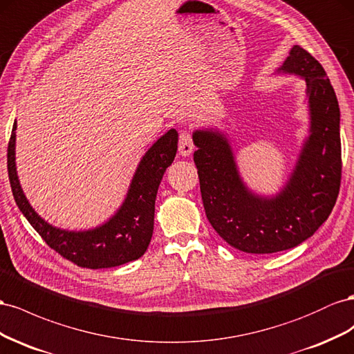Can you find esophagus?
Returning <instances> with one entry per match:
<instances>
[{
	"label": "esophagus",
	"mask_w": 354,
	"mask_h": 354,
	"mask_svg": "<svg viewBox=\"0 0 354 354\" xmlns=\"http://www.w3.org/2000/svg\"><path fill=\"white\" fill-rule=\"evenodd\" d=\"M179 154L183 157H188L194 149V142H193V136H191L189 130H183L179 135Z\"/></svg>",
	"instance_id": "34e87169"
}]
</instances>
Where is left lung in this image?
Returning <instances> with one entry per match:
<instances>
[{"label":"left lung","instance_id":"1","mask_svg":"<svg viewBox=\"0 0 354 354\" xmlns=\"http://www.w3.org/2000/svg\"><path fill=\"white\" fill-rule=\"evenodd\" d=\"M281 73L306 80L310 136L288 184L274 197L246 188L227 138L216 130L193 133L194 163L210 225L248 254H274L295 248L328 219L339 193V106L325 69L307 50L294 46Z\"/></svg>","mask_w":354,"mask_h":354}]
</instances>
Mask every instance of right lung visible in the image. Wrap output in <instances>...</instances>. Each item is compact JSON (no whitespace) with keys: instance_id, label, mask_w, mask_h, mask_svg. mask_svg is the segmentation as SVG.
<instances>
[{"instance_id":"right-lung-1","label":"right lung","mask_w":354,"mask_h":354,"mask_svg":"<svg viewBox=\"0 0 354 354\" xmlns=\"http://www.w3.org/2000/svg\"><path fill=\"white\" fill-rule=\"evenodd\" d=\"M16 121L7 148V170L13 197L29 224L60 257L83 268H111L135 261L145 254L153 237L158 185L175 160L178 132L170 129L140 160L127 197L117 214L104 225L88 231L60 230L39 218L28 203L19 184L16 163Z\"/></svg>"}]
</instances>
